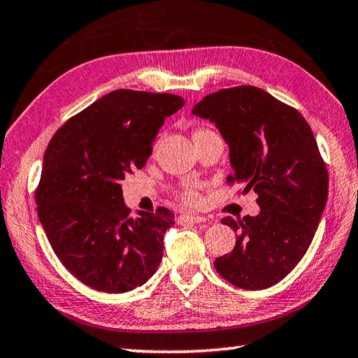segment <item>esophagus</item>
<instances>
[{"mask_svg":"<svg viewBox=\"0 0 358 358\" xmlns=\"http://www.w3.org/2000/svg\"><path fill=\"white\" fill-rule=\"evenodd\" d=\"M180 221H188V223H207L206 217H201V215H181Z\"/></svg>","mask_w":358,"mask_h":358,"instance_id":"obj_1","label":"esophagus"}]
</instances>
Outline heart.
I'll use <instances>...</instances> for the list:
<instances>
[{"instance_id": "obj_1", "label": "heart", "mask_w": 358, "mask_h": 358, "mask_svg": "<svg viewBox=\"0 0 358 358\" xmlns=\"http://www.w3.org/2000/svg\"><path fill=\"white\" fill-rule=\"evenodd\" d=\"M197 132H202V130H197ZM178 197L185 203H188V206H199V203L202 202V196H201L199 189L192 185L183 186V188L178 191Z\"/></svg>"}]
</instances>
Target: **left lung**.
<instances>
[{
    "instance_id": "8db88e82",
    "label": "left lung",
    "mask_w": 358,
    "mask_h": 358,
    "mask_svg": "<svg viewBox=\"0 0 358 358\" xmlns=\"http://www.w3.org/2000/svg\"><path fill=\"white\" fill-rule=\"evenodd\" d=\"M192 115L210 119L229 145L228 183L257 192V217L221 223L239 232L215 269L232 285L263 290L308 252L328 197V170L309 124L263 89L237 86L206 95Z\"/></svg>"
}]
</instances>
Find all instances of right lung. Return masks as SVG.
Returning a JSON list of instances; mask_svg holds the SVG:
<instances>
[{
	"instance_id": "obj_1",
	"label": "right lung",
	"mask_w": 358,
	"mask_h": 358,
	"mask_svg": "<svg viewBox=\"0 0 358 358\" xmlns=\"http://www.w3.org/2000/svg\"><path fill=\"white\" fill-rule=\"evenodd\" d=\"M185 100L119 89L78 113L50 138L35 192L38 217L62 264L106 293L134 290L155 274L173 213L130 215L121 180L148 161L164 119Z\"/></svg>"
}]
</instances>
